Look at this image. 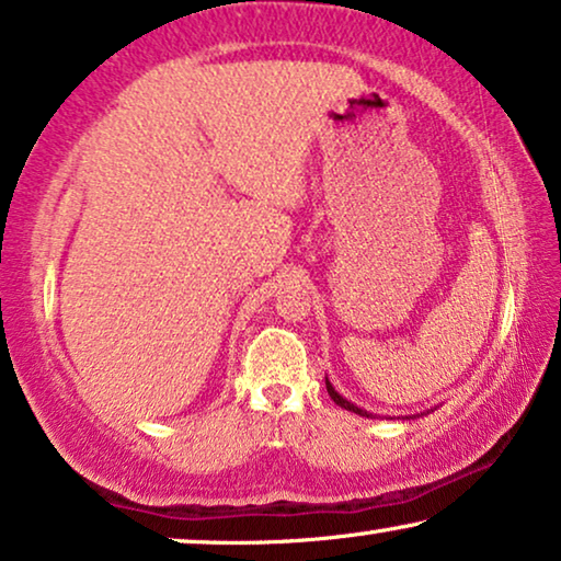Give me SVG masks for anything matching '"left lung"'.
Wrapping results in <instances>:
<instances>
[{
	"label": "left lung",
	"mask_w": 561,
	"mask_h": 561,
	"mask_svg": "<svg viewBox=\"0 0 561 561\" xmlns=\"http://www.w3.org/2000/svg\"><path fill=\"white\" fill-rule=\"evenodd\" d=\"M325 386H328V393H330V399H333L337 407L348 409V412H353V414H358V416H370V420H378V414H370V412H366V409H360V407H356V404H353V401H348V399H345V397H341V393H337V391H335V386H333V383H330V381H328V378H325ZM427 414H430V412H427ZM412 416H414V414H412ZM391 420H393V416H391ZM407 420H409V416H407Z\"/></svg>",
	"instance_id": "obj_1"
}]
</instances>
